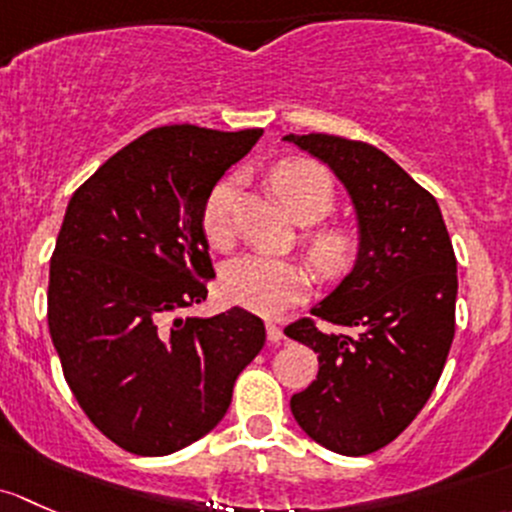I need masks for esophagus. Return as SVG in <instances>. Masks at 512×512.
Wrapping results in <instances>:
<instances>
[{
  "label": "esophagus",
  "instance_id": "esophagus-1",
  "mask_svg": "<svg viewBox=\"0 0 512 512\" xmlns=\"http://www.w3.org/2000/svg\"><path fill=\"white\" fill-rule=\"evenodd\" d=\"M266 335H268V342H273V345L283 342V337H286L276 323H266Z\"/></svg>",
  "mask_w": 512,
  "mask_h": 512
}]
</instances>
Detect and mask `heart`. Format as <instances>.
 Returning a JSON list of instances; mask_svg holds the SVG:
<instances>
[{
  "mask_svg": "<svg viewBox=\"0 0 512 512\" xmlns=\"http://www.w3.org/2000/svg\"><path fill=\"white\" fill-rule=\"evenodd\" d=\"M273 189L293 219L313 224L333 209L335 189L328 172L315 162H281L271 172ZM236 177L221 179L209 192L202 212V229L214 249L234 241ZM308 256L323 276H337L355 258V236L345 229H318L308 236ZM308 288V273L288 258L246 254L226 263L221 273V293L231 305L263 315H276L295 303Z\"/></svg>",
  "mask_w": 512,
  "mask_h": 512,
  "instance_id": "obj_1",
  "label": "heart"
}]
</instances>
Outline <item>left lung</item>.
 I'll return each instance as SVG.
<instances>
[{
    "label": "left lung",
    "instance_id": "obj_1",
    "mask_svg": "<svg viewBox=\"0 0 512 512\" xmlns=\"http://www.w3.org/2000/svg\"><path fill=\"white\" fill-rule=\"evenodd\" d=\"M333 170L357 219L352 271L286 335L318 352V379L291 397L300 429L342 456L397 439L434 392L456 315V256L436 199L374 145L286 135Z\"/></svg>",
    "mask_w": 512,
    "mask_h": 512
}]
</instances>
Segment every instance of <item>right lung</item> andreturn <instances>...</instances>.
I'll use <instances>...</instances> for the list:
<instances>
[{"mask_svg":"<svg viewBox=\"0 0 512 512\" xmlns=\"http://www.w3.org/2000/svg\"><path fill=\"white\" fill-rule=\"evenodd\" d=\"M263 135L165 125L98 167L71 197L49 271V333L68 387L120 449L167 456L224 419L266 342L244 308L179 315L214 278L202 212Z\"/></svg>","mask_w":512,"mask_h":512,"instance_id":"1","label":"right lung"}]
</instances>
